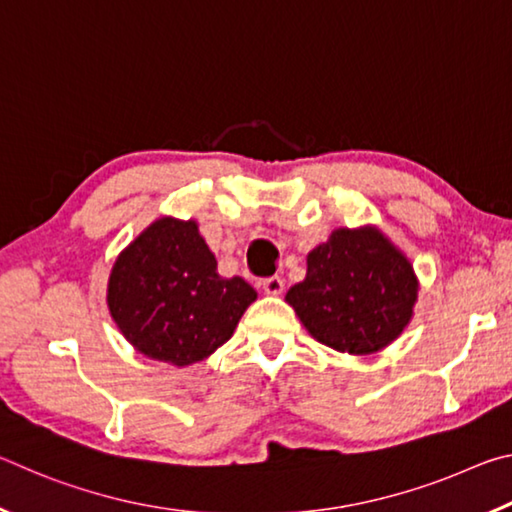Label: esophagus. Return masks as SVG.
<instances>
[{"mask_svg": "<svg viewBox=\"0 0 512 512\" xmlns=\"http://www.w3.org/2000/svg\"><path fill=\"white\" fill-rule=\"evenodd\" d=\"M262 289H264V293H268V296H280V293L284 291V280L277 275L266 277V280L262 282Z\"/></svg>", "mask_w": 512, "mask_h": 512, "instance_id": "esophagus-1", "label": "esophagus"}]
</instances>
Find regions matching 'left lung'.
<instances>
[{
    "mask_svg": "<svg viewBox=\"0 0 512 512\" xmlns=\"http://www.w3.org/2000/svg\"><path fill=\"white\" fill-rule=\"evenodd\" d=\"M418 275L377 225L336 228L307 255V275L289 305L318 343L336 352L375 354L413 318Z\"/></svg>",
    "mask_w": 512,
    "mask_h": 512,
    "instance_id": "left-lung-1",
    "label": "left lung"
}]
</instances>
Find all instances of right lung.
I'll list each match as a JSON object with an SVG mask.
<instances>
[{
    "instance_id": "1",
    "label": "right lung",
    "mask_w": 512,
    "mask_h": 512,
    "mask_svg": "<svg viewBox=\"0 0 512 512\" xmlns=\"http://www.w3.org/2000/svg\"><path fill=\"white\" fill-rule=\"evenodd\" d=\"M257 300L244 277H221L194 219L160 216L117 255L108 311L133 348L176 368L210 357Z\"/></svg>"
}]
</instances>
